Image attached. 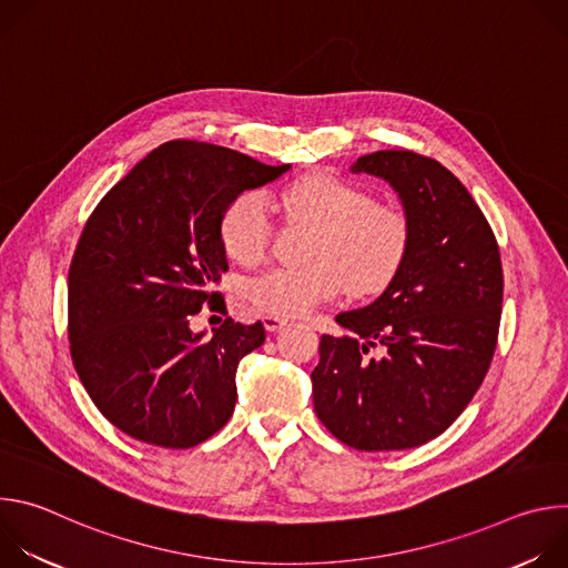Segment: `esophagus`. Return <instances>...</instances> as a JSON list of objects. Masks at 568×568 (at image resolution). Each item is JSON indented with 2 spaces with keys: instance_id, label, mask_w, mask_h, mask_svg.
<instances>
[{
  "instance_id": "esophagus-1",
  "label": "esophagus",
  "mask_w": 568,
  "mask_h": 568,
  "mask_svg": "<svg viewBox=\"0 0 568 568\" xmlns=\"http://www.w3.org/2000/svg\"><path fill=\"white\" fill-rule=\"evenodd\" d=\"M263 323H265V328H267L270 333H274V331L287 326V318H285V316H276V314H265V316H263Z\"/></svg>"
}]
</instances>
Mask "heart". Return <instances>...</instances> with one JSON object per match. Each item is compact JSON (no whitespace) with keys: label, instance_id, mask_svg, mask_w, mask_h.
<instances>
[{"label":"heart","instance_id":"heart-1","mask_svg":"<svg viewBox=\"0 0 568 568\" xmlns=\"http://www.w3.org/2000/svg\"><path fill=\"white\" fill-rule=\"evenodd\" d=\"M294 222L316 229L307 265L272 267L245 283V296L265 314L298 316L348 287L355 296L384 290L399 272L412 242V222L397 204L371 195L333 173H312L278 195ZM224 252L242 263H261L272 247V220L258 191L235 195L220 215Z\"/></svg>","mask_w":568,"mask_h":568}]
</instances>
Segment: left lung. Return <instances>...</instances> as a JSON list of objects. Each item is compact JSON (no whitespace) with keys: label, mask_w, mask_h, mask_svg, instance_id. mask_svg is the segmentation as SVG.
<instances>
[{"label":"left lung","mask_w":568,"mask_h":568,"mask_svg":"<svg viewBox=\"0 0 568 568\" xmlns=\"http://www.w3.org/2000/svg\"><path fill=\"white\" fill-rule=\"evenodd\" d=\"M353 173L397 191L412 242L384 294L337 316L351 335L321 337L314 412L359 452L412 449L463 414L490 368L504 303L499 245L467 189L432 156L377 150ZM371 347L383 355L368 358Z\"/></svg>","instance_id":"8db88e82"}]
</instances>
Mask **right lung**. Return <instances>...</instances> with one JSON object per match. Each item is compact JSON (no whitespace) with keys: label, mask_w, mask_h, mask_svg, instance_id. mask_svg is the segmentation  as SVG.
I'll use <instances>...</instances> for the list:
<instances>
[{"label":"right lung","mask_w":568,"mask_h":568,"mask_svg":"<svg viewBox=\"0 0 568 568\" xmlns=\"http://www.w3.org/2000/svg\"><path fill=\"white\" fill-rule=\"evenodd\" d=\"M285 171L231 148L169 141L88 217L67 281L69 353L97 409L123 434L189 449L229 423L237 364L263 346L265 328L229 316L204 339L191 321L222 296L224 206Z\"/></svg>","instance_id":"obj_1"}]
</instances>
